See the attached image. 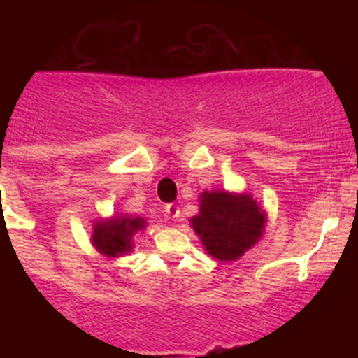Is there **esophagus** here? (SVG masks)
Here are the masks:
<instances>
[{"label": "esophagus", "instance_id": "1", "mask_svg": "<svg viewBox=\"0 0 358 358\" xmlns=\"http://www.w3.org/2000/svg\"><path fill=\"white\" fill-rule=\"evenodd\" d=\"M164 211H166V218L169 220H176L180 216V208L176 204H168L164 208Z\"/></svg>", "mask_w": 358, "mask_h": 358}]
</instances>
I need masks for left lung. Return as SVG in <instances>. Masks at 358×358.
<instances>
[{
  "mask_svg": "<svg viewBox=\"0 0 358 358\" xmlns=\"http://www.w3.org/2000/svg\"><path fill=\"white\" fill-rule=\"evenodd\" d=\"M266 220L263 206L249 192L204 190L190 227L209 256L218 262H236L262 239Z\"/></svg>",
  "mask_w": 358,
  "mask_h": 358,
  "instance_id": "1",
  "label": "left lung"
}]
</instances>
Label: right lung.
Masks as SVG:
<instances>
[{
    "label": "right lung",
    "mask_w": 358,
    "mask_h": 358,
    "mask_svg": "<svg viewBox=\"0 0 358 358\" xmlns=\"http://www.w3.org/2000/svg\"><path fill=\"white\" fill-rule=\"evenodd\" d=\"M147 227L145 218L131 215H114L110 218H96L92 225V244L100 255L119 258L135 248V236Z\"/></svg>",
    "instance_id": "obj_1"
}]
</instances>
